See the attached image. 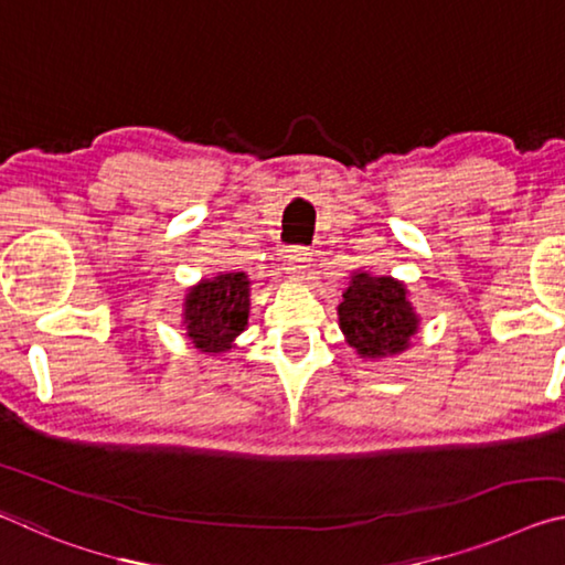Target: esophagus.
<instances>
[{"mask_svg": "<svg viewBox=\"0 0 565 565\" xmlns=\"http://www.w3.org/2000/svg\"><path fill=\"white\" fill-rule=\"evenodd\" d=\"M288 270L290 277L295 280H308L312 273V255L308 253V247H292L288 249Z\"/></svg>", "mask_w": 565, "mask_h": 565, "instance_id": "1", "label": "esophagus"}]
</instances>
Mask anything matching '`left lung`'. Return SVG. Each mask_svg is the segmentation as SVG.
<instances>
[{
  "mask_svg": "<svg viewBox=\"0 0 565 565\" xmlns=\"http://www.w3.org/2000/svg\"><path fill=\"white\" fill-rule=\"evenodd\" d=\"M338 316L349 343L363 359H381L409 349V338L419 326L404 285L392 277H369L366 273L353 277L338 306Z\"/></svg>",
  "mask_w": 565,
  "mask_h": 565,
  "instance_id": "1",
  "label": "left lung"
}]
</instances>
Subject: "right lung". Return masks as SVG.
<instances>
[{
	"instance_id": "right-lung-1",
	"label": "right lung",
	"mask_w": 565,
	"mask_h": 565,
	"mask_svg": "<svg viewBox=\"0 0 565 565\" xmlns=\"http://www.w3.org/2000/svg\"><path fill=\"white\" fill-rule=\"evenodd\" d=\"M249 280L245 273L199 282L186 295V335L196 349L222 353L247 326Z\"/></svg>"
}]
</instances>
